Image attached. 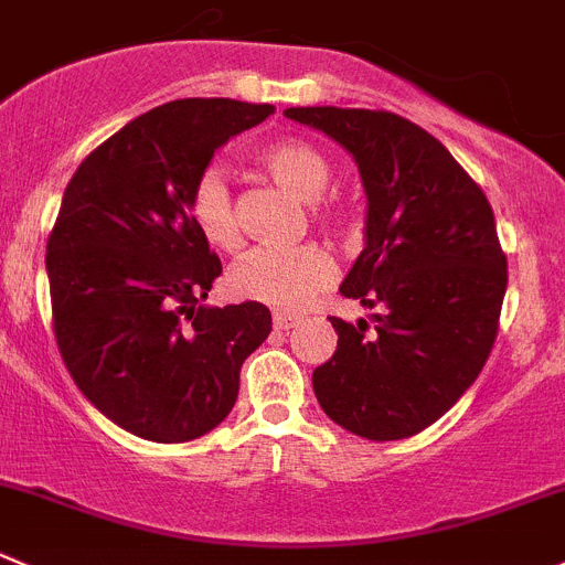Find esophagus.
<instances>
[{
    "label": "esophagus",
    "instance_id": "esophagus-1",
    "mask_svg": "<svg viewBox=\"0 0 565 565\" xmlns=\"http://www.w3.org/2000/svg\"><path fill=\"white\" fill-rule=\"evenodd\" d=\"M298 322H300V317H295V315H284V311H276V315H273V326H276L278 331H292Z\"/></svg>",
    "mask_w": 565,
    "mask_h": 565
}]
</instances>
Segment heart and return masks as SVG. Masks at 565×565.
I'll use <instances>...</instances> for the list:
<instances>
[{
  "instance_id": "b5f03b06",
  "label": "heart",
  "mask_w": 565,
  "mask_h": 565,
  "mask_svg": "<svg viewBox=\"0 0 565 565\" xmlns=\"http://www.w3.org/2000/svg\"><path fill=\"white\" fill-rule=\"evenodd\" d=\"M265 171L300 201H317L331 184V166L306 140H278L259 154ZM190 215L199 232L217 248H234L239 239L234 195L221 168H206L190 193ZM320 223H333L328 206L311 204ZM333 281V262L317 245L300 248H254L228 270L226 287L234 298L256 300L273 309H303Z\"/></svg>"
}]
</instances>
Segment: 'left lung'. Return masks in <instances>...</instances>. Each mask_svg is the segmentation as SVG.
Here are the masks:
<instances>
[{
    "instance_id": "8db88e82",
    "label": "left lung",
    "mask_w": 565,
    "mask_h": 565,
    "mask_svg": "<svg viewBox=\"0 0 565 565\" xmlns=\"http://www.w3.org/2000/svg\"><path fill=\"white\" fill-rule=\"evenodd\" d=\"M284 115L337 140L359 166L364 250L339 292L383 306L370 322L331 317L339 342L311 375L317 403L361 439H408L458 403L497 339L508 265L494 212L450 151L399 115Z\"/></svg>"
}]
</instances>
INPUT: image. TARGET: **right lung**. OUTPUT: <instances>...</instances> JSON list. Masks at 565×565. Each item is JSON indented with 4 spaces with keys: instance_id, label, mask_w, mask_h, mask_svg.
Wrapping results in <instances>:
<instances>
[{
    "instance_id": "add662e5",
    "label": "right lung",
    "mask_w": 565,
    "mask_h": 565,
    "mask_svg": "<svg viewBox=\"0 0 565 565\" xmlns=\"http://www.w3.org/2000/svg\"><path fill=\"white\" fill-rule=\"evenodd\" d=\"M273 104L179 98L137 115L76 168L46 245L54 337L79 392L118 428L179 445L237 403L270 309L199 306L221 259L190 193L228 137Z\"/></svg>"
}]
</instances>
